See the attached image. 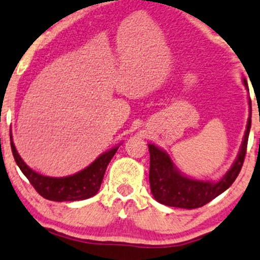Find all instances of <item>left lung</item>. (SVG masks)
<instances>
[{
	"instance_id": "8db88e82",
	"label": "left lung",
	"mask_w": 260,
	"mask_h": 260,
	"mask_svg": "<svg viewBox=\"0 0 260 260\" xmlns=\"http://www.w3.org/2000/svg\"><path fill=\"white\" fill-rule=\"evenodd\" d=\"M244 84L248 90L245 78ZM248 105H250V117H248L240 151L232 168L219 182H206L186 177L176 169L170 155L165 151L154 145L148 144V151H150V176L148 177H150L151 192L159 203L184 209L200 208L209 203L233 184L243 168L245 154H246L252 114L250 99H248Z\"/></svg>"
}]
</instances>
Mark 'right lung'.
I'll list each match as a JSON object with an SVG mask.
<instances>
[{
    "instance_id": "add662e5",
    "label": "right lung",
    "mask_w": 260,
    "mask_h": 260,
    "mask_svg": "<svg viewBox=\"0 0 260 260\" xmlns=\"http://www.w3.org/2000/svg\"><path fill=\"white\" fill-rule=\"evenodd\" d=\"M10 146L17 166L22 174L26 176L33 188L39 192L44 199L50 201H81L89 199L98 193L103 181L106 169L119 146L105 152L95 161H92L84 170L68 177H47L33 171L17 153L13 137L10 133Z\"/></svg>"
}]
</instances>
